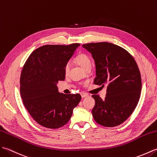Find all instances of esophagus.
<instances>
[{"label": "esophagus", "instance_id": "esophagus-1", "mask_svg": "<svg viewBox=\"0 0 157 157\" xmlns=\"http://www.w3.org/2000/svg\"><path fill=\"white\" fill-rule=\"evenodd\" d=\"M81 95L82 98H85V97H86L89 96L88 94L86 93H85V92H82V93H81Z\"/></svg>", "mask_w": 157, "mask_h": 157}]
</instances>
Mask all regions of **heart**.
Instances as JSON below:
<instances>
[{
  "mask_svg": "<svg viewBox=\"0 0 157 157\" xmlns=\"http://www.w3.org/2000/svg\"><path fill=\"white\" fill-rule=\"evenodd\" d=\"M75 61L77 64H78L81 67L84 69L86 70L88 68L91 67V60L90 58L87 54L85 53L79 54L78 56H76L75 58ZM70 70V63L67 62V64L64 65V74H68V72Z\"/></svg>",
  "mask_w": 157,
  "mask_h": 157,
  "instance_id": "1",
  "label": "heart"
}]
</instances>
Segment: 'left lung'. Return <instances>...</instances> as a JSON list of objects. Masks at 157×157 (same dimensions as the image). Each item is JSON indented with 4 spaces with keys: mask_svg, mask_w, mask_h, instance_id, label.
<instances>
[{
    "mask_svg": "<svg viewBox=\"0 0 157 157\" xmlns=\"http://www.w3.org/2000/svg\"><path fill=\"white\" fill-rule=\"evenodd\" d=\"M82 47L95 60L94 83L107 86L104 99L92 95L95 100L92 110L94 120L103 126H117L131 116L140 99L142 80L136 62L127 50L116 44L89 43Z\"/></svg>",
    "mask_w": 157,
    "mask_h": 157,
    "instance_id": "left-lung-1",
    "label": "left lung"
}]
</instances>
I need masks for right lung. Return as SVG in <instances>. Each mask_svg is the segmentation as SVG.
I'll use <instances>...</instances> for the list:
<instances>
[{
	"instance_id": "add662e5",
	"label": "right lung",
	"mask_w": 157,
	"mask_h": 157,
	"mask_svg": "<svg viewBox=\"0 0 157 157\" xmlns=\"http://www.w3.org/2000/svg\"><path fill=\"white\" fill-rule=\"evenodd\" d=\"M79 46L45 45L34 50L23 66L20 78L23 103L33 119L45 128L64 126L81 99L78 93H58L56 86L64 80V65Z\"/></svg>"
}]
</instances>
